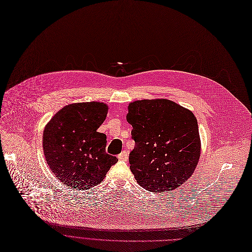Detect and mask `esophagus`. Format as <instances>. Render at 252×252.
Masks as SVG:
<instances>
[{
  "mask_svg": "<svg viewBox=\"0 0 252 252\" xmlns=\"http://www.w3.org/2000/svg\"><path fill=\"white\" fill-rule=\"evenodd\" d=\"M118 158H119L120 161H125V162H126L127 159H128V152H127V151L122 152V153L119 155Z\"/></svg>",
  "mask_w": 252,
  "mask_h": 252,
  "instance_id": "1",
  "label": "esophagus"
}]
</instances>
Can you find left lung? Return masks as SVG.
<instances>
[{"label": "left lung", "mask_w": 252, "mask_h": 252, "mask_svg": "<svg viewBox=\"0 0 252 252\" xmlns=\"http://www.w3.org/2000/svg\"><path fill=\"white\" fill-rule=\"evenodd\" d=\"M134 148L129 168L140 186L154 193L172 191L190 178L201 153L198 123L192 111L169 99L128 104Z\"/></svg>", "instance_id": "8db88e82"}]
</instances>
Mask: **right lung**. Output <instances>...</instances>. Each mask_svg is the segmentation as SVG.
Wrapping results in <instances>:
<instances>
[{"mask_svg":"<svg viewBox=\"0 0 252 252\" xmlns=\"http://www.w3.org/2000/svg\"><path fill=\"white\" fill-rule=\"evenodd\" d=\"M108 107L103 102H79L61 108L43 131L46 162L63 184L87 190L99 184L119 159L106 154V135L96 131Z\"/></svg>","mask_w":252,"mask_h":252,"instance_id":"right-lung-1","label":"right lung"}]
</instances>
